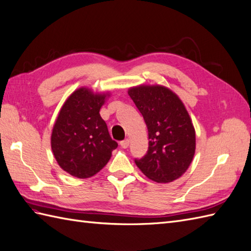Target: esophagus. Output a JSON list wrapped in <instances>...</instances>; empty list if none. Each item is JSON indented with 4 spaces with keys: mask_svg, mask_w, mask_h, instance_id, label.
<instances>
[{
    "mask_svg": "<svg viewBox=\"0 0 251 251\" xmlns=\"http://www.w3.org/2000/svg\"><path fill=\"white\" fill-rule=\"evenodd\" d=\"M129 139H125V140H122V142H120V146H121V148H124V149H126L127 147H129Z\"/></svg>",
    "mask_w": 251,
    "mask_h": 251,
    "instance_id": "obj_1",
    "label": "esophagus"
}]
</instances>
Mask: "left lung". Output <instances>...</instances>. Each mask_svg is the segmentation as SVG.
<instances>
[{"label":"left lung","instance_id":"8db88e82","mask_svg":"<svg viewBox=\"0 0 251 251\" xmlns=\"http://www.w3.org/2000/svg\"><path fill=\"white\" fill-rule=\"evenodd\" d=\"M148 129L147 154L135 160L150 180L169 183L184 174L196 150V133L180 98L162 85H139L127 90Z\"/></svg>","mask_w":251,"mask_h":251}]
</instances>
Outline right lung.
Listing matches in <instances>:
<instances>
[{"instance_id":"add662e5","label":"right lung","mask_w":251,"mask_h":251,"mask_svg":"<svg viewBox=\"0 0 251 251\" xmlns=\"http://www.w3.org/2000/svg\"><path fill=\"white\" fill-rule=\"evenodd\" d=\"M109 96L78 88L67 98L55 120L52 152L59 167L75 178H90L99 173L117 148L99 113Z\"/></svg>"}]
</instances>
